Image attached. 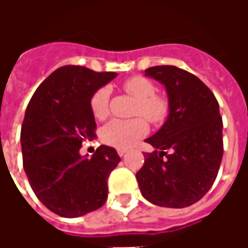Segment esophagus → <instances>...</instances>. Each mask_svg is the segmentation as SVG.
I'll use <instances>...</instances> for the list:
<instances>
[{"mask_svg":"<svg viewBox=\"0 0 248 248\" xmlns=\"http://www.w3.org/2000/svg\"><path fill=\"white\" fill-rule=\"evenodd\" d=\"M117 153H118L119 156H124V154H126V150H124V149H118V150H117Z\"/></svg>","mask_w":248,"mask_h":248,"instance_id":"esophagus-1","label":"esophagus"}]
</instances>
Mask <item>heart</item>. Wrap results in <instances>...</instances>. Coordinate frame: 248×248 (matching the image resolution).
<instances>
[{
  "instance_id": "1",
  "label": "heart",
  "mask_w": 248,
  "mask_h": 248,
  "mask_svg": "<svg viewBox=\"0 0 248 248\" xmlns=\"http://www.w3.org/2000/svg\"><path fill=\"white\" fill-rule=\"evenodd\" d=\"M124 90L137 99L134 115L145 116L153 124H162L169 115L170 105L166 97L156 94L154 82L142 76H134L124 82ZM111 90L99 87L90 98V110L94 118L102 121L108 115ZM144 118V119H145ZM141 117L133 119H113L101 130V138L106 145L117 149H127L147 133L149 126Z\"/></svg>"
}]
</instances>
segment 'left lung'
I'll return each mask as SVG.
<instances>
[{
  "label": "left lung",
  "instance_id": "1",
  "mask_svg": "<svg viewBox=\"0 0 248 248\" xmlns=\"http://www.w3.org/2000/svg\"><path fill=\"white\" fill-rule=\"evenodd\" d=\"M146 76L167 90L170 114L161 130L146 142L137 172L142 195L156 206L182 208L211 188L223 156V122L213 92L198 77L177 66H153Z\"/></svg>",
  "mask_w": 248,
  "mask_h": 248
}]
</instances>
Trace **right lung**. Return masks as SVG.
Listing matches in <instances>:
<instances>
[{
	"instance_id": "obj_1",
	"label": "right lung",
	"mask_w": 248,
	"mask_h": 248,
	"mask_svg": "<svg viewBox=\"0 0 248 248\" xmlns=\"http://www.w3.org/2000/svg\"><path fill=\"white\" fill-rule=\"evenodd\" d=\"M115 76L62 66L41 83L26 108L21 127L25 172L35 197L60 217H82L108 199V178L121 161L117 150L102 145L92 158L79 150L97 130L90 98Z\"/></svg>"
}]
</instances>
